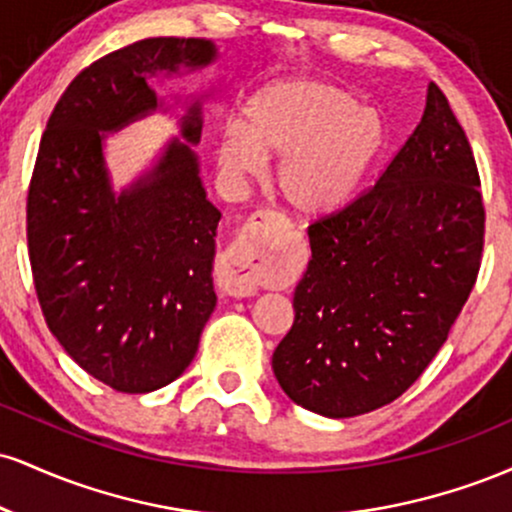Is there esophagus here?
I'll use <instances>...</instances> for the list:
<instances>
[{
	"instance_id": "obj_1",
	"label": "esophagus",
	"mask_w": 512,
	"mask_h": 512,
	"mask_svg": "<svg viewBox=\"0 0 512 512\" xmlns=\"http://www.w3.org/2000/svg\"><path fill=\"white\" fill-rule=\"evenodd\" d=\"M286 228H289V221L276 211L264 209L250 216L219 264V284L228 296H255L262 267L274 248V238Z\"/></svg>"
}]
</instances>
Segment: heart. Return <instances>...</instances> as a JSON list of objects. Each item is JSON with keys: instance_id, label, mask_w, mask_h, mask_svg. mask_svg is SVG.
<instances>
[{"instance_id": "b5f03b06", "label": "heart", "mask_w": 512, "mask_h": 512, "mask_svg": "<svg viewBox=\"0 0 512 512\" xmlns=\"http://www.w3.org/2000/svg\"><path fill=\"white\" fill-rule=\"evenodd\" d=\"M383 137L378 113L346 88L289 79L257 91L243 125L221 127L216 161L228 178L243 180L260 173L264 156H281L276 190L298 214L320 216L356 195Z\"/></svg>"}]
</instances>
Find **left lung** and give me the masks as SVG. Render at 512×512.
<instances>
[{"label": "left lung", "mask_w": 512, "mask_h": 512, "mask_svg": "<svg viewBox=\"0 0 512 512\" xmlns=\"http://www.w3.org/2000/svg\"><path fill=\"white\" fill-rule=\"evenodd\" d=\"M479 185L467 134L431 84L424 117L378 182L308 226L313 260L272 356L293 402L346 419L419 380L477 284Z\"/></svg>", "instance_id": "obj_1"}]
</instances>
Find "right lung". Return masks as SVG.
Here are the masks:
<instances>
[{"mask_svg":"<svg viewBox=\"0 0 512 512\" xmlns=\"http://www.w3.org/2000/svg\"><path fill=\"white\" fill-rule=\"evenodd\" d=\"M204 38H146L74 76L52 110L28 185L26 236L45 322L69 356L129 395L173 383L192 363L214 313L211 262L221 211L207 199L192 144L182 137L120 197L103 163V132L154 110L149 76L204 67Z\"/></svg>","mask_w":512,"mask_h":512,"instance_id":"add662e5","label":"right lung"}]
</instances>
